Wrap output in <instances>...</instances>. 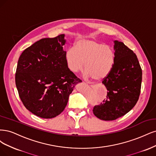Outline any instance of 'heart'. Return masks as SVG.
I'll return each mask as SVG.
<instances>
[{"mask_svg": "<svg viewBox=\"0 0 156 156\" xmlns=\"http://www.w3.org/2000/svg\"><path fill=\"white\" fill-rule=\"evenodd\" d=\"M115 58L112 47L93 39L78 40L74 48L67 50L65 54L67 65L71 71H81L84 65L85 75L95 80L107 76L113 67Z\"/></svg>", "mask_w": 156, "mask_h": 156, "instance_id": "obj_1", "label": "heart"}]
</instances>
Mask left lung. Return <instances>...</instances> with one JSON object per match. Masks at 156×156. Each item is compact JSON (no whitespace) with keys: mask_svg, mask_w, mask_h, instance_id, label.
I'll return each instance as SVG.
<instances>
[{"mask_svg":"<svg viewBox=\"0 0 156 156\" xmlns=\"http://www.w3.org/2000/svg\"><path fill=\"white\" fill-rule=\"evenodd\" d=\"M114 43L115 63L102 81L108 90L106 98L93 109L103 120H113L128 113L137 102L141 88L142 69L136 54L122 42Z\"/></svg>","mask_w":156,"mask_h":156,"instance_id":"8db88e82","label":"left lung"}]
</instances>
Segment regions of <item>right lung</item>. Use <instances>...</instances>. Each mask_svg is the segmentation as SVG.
<instances>
[{"label":"right lung","mask_w":156,"mask_h":156,"mask_svg":"<svg viewBox=\"0 0 156 156\" xmlns=\"http://www.w3.org/2000/svg\"><path fill=\"white\" fill-rule=\"evenodd\" d=\"M64 37L39 40L18 60L16 84L19 97L28 111L41 118L61 113L74 86L82 82L68 67Z\"/></svg>","instance_id":"add662e5"}]
</instances>
